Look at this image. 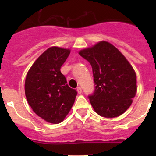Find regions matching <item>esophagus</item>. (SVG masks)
Instances as JSON below:
<instances>
[{
  "label": "esophagus",
  "instance_id": "1",
  "mask_svg": "<svg viewBox=\"0 0 156 156\" xmlns=\"http://www.w3.org/2000/svg\"><path fill=\"white\" fill-rule=\"evenodd\" d=\"M77 92H78V94H81V92H82V90H81V88L80 87H77Z\"/></svg>",
  "mask_w": 156,
  "mask_h": 156
}]
</instances>
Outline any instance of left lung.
<instances>
[{
  "mask_svg": "<svg viewBox=\"0 0 156 156\" xmlns=\"http://www.w3.org/2000/svg\"><path fill=\"white\" fill-rule=\"evenodd\" d=\"M93 71L95 90L88 96L96 112L106 118L123 114L136 95V77L126 58L107 41L79 52Z\"/></svg>",
  "mask_w": 156,
  "mask_h": 156,
  "instance_id": "obj_1",
  "label": "left lung"
}]
</instances>
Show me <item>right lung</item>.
Returning a JSON list of instances; mask_svg holds the SVG:
<instances>
[{"label": "right lung", "mask_w": 156, "mask_h": 156, "mask_svg": "<svg viewBox=\"0 0 156 156\" xmlns=\"http://www.w3.org/2000/svg\"><path fill=\"white\" fill-rule=\"evenodd\" d=\"M69 53V49L48 48L36 59L26 75L25 93L29 106L39 117L52 124L64 120L77 95L60 72Z\"/></svg>", "instance_id": "add662e5"}]
</instances>
